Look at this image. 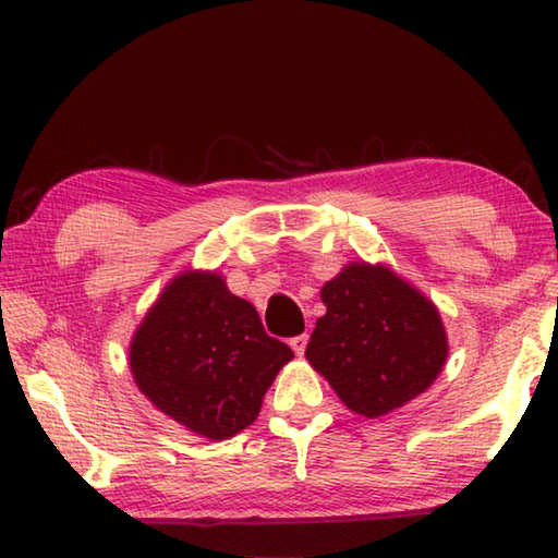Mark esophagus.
<instances>
[{"instance_id": "esophagus-1", "label": "esophagus", "mask_w": 558, "mask_h": 558, "mask_svg": "<svg viewBox=\"0 0 558 558\" xmlns=\"http://www.w3.org/2000/svg\"><path fill=\"white\" fill-rule=\"evenodd\" d=\"M306 343H308V336L304 333V336H296V338H291L289 340V345H291V350H294V353L301 357L304 355V350H306Z\"/></svg>"}]
</instances>
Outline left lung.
<instances>
[{
	"label": "left lung",
	"mask_w": 558,
	"mask_h": 558,
	"mask_svg": "<svg viewBox=\"0 0 558 558\" xmlns=\"http://www.w3.org/2000/svg\"><path fill=\"white\" fill-rule=\"evenodd\" d=\"M306 360L350 412L377 418L412 402L441 375L448 336L428 296L385 264L350 262L320 287Z\"/></svg>",
	"instance_id": "obj_1"
}]
</instances>
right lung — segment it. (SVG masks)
I'll return each instance as SVG.
<instances>
[{"label": "right lung", "mask_w": 558, "mask_h": 558, "mask_svg": "<svg viewBox=\"0 0 558 558\" xmlns=\"http://www.w3.org/2000/svg\"><path fill=\"white\" fill-rule=\"evenodd\" d=\"M294 357L264 333L257 308L222 274L185 269L169 281L130 343L134 385L161 414L210 441L259 416L274 377Z\"/></svg>", "instance_id": "obj_1"}]
</instances>
